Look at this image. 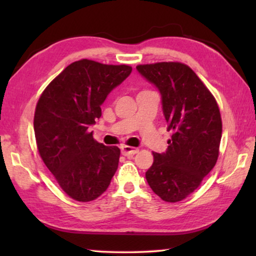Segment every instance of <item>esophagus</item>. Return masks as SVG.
Here are the masks:
<instances>
[{
    "label": "esophagus",
    "mask_w": 256,
    "mask_h": 256,
    "mask_svg": "<svg viewBox=\"0 0 256 256\" xmlns=\"http://www.w3.org/2000/svg\"><path fill=\"white\" fill-rule=\"evenodd\" d=\"M120 152H122L123 156H133L138 152V149L132 148V146H120Z\"/></svg>",
    "instance_id": "obj_1"
}]
</instances>
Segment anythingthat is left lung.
<instances>
[{"mask_svg": "<svg viewBox=\"0 0 256 256\" xmlns=\"http://www.w3.org/2000/svg\"><path fill=\"white\" fill-rule=\"evenodd\" d=\"M136 70L159 90L167 131H172L166 152H154L146 178L162 200L178 202L198 188L218 159L222 132L219 107L183 63L144 64Z\"/></svg>", "mask_w": 256, "mask_h": 256, "instance_id": "obj_1", "label": "left lung"}]
</instances>
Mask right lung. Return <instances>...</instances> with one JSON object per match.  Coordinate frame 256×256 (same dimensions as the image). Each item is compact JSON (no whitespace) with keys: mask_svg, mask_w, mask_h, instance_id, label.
Instances as JSON below:
<instances>
[{"mask_svg":"<svg viewBox=\"0 0 256 256\" xmlns=\"http://www.w3.org/2000/svg\"><path fill=\"white\" fill-rule=\"evenodd\" d=\"M128 66L80 60L47 86L37 102L34 130L42 162L73 200L92 201L105 192L120 151L94 138L89 128L102 116L112 89L131 74Z\"/></svg>","mask_w":256,"mask_h":256,"instance_id":"obj_1","label":"right lung"}]
</instances>
